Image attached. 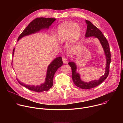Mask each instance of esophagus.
I'll use <instances>...</instances> for the list:
<instances>
[{"label": "esophagus", "mask_w": 123, "mask_h": 123, "mask_svg": "<svg viewBox=\"0 0 123 123\" xmlns=\"http://www.w3.org/2000/svg\"><path fill=\"white\" fill-rule=\"evenodd\" d=\"M62 60H63V62L64 63H67L68 62V59L67 58V57L64 56L62 57Z\"/></svg>", "instance_id": "1"}]
</instances>
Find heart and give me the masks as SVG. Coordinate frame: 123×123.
<instances>
[{
    "label": "heart",
    "mask_w": 123,
    "mask_h": 123,
    "mask_svg": "<svg viewBox=\"0 0 123 123\" xmlns=\"http://www.w3.org/2000/svg\"><path fill=\"white\" fill-rule=\"evenodd\" d=\"M82 30L81 26L71 21H66L60 24L58 27L57 39L63 43L69 39L72 44H74L80 39Z\"/></svg>",
    "instance_id": "obj_1"
}]
</instances>
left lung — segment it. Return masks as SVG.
Segmentation results:
<instances>
[{"label":"left lung","instance_id":"1","mask_svg":"<svg viewBox=\"0 0 123 123\" xmlns=\"http://www.w3.org/2000/svg\"><path fill=\"white\" fill-rule=\"evenodd\" d=\"M86 22L87 24V29L85 37L87 38L93 37L99 39L104 49L107 60L106 68L105 69V74L102 76L99 80H95L89 83L85 82L81 80L80 74L76 72V66L75 63L74 62L72 61H69L68 62V65L72 68V78L74 84L77 87H79L81 89L87 90L92 89L93 87L98 86L108 77L109 74L110 65L111 61V54L108 41L106 38L104 36L101 31L93 25L91 21L86 20Z\"/></svg>","mask_w":123,"mask_h":123}]
</instances>
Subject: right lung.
<instances>
[{"label": "right lung", "instance_id": "1", "mask_svg": "<svg viewBox=\"0 0 123 123\" xmlns=\"http://www.w3.org/2000/svg\"><path fill=\"white\" fill-rule=\"evenodd\" d=\"M55 18H45V17H38V18H36L30 22L28 26L24 29V30L19 36L17 41H18L20 38L25 36L38 32L41 30L44 29H48L49 27L52 24V23L55 21ZM14 51V48L12 51V56H13ZM62 65L63 61L61 57H58L52 61L48 67L45 81L40 86H34L33 85H26L20 82L18 80H17V81L21 85L33 92H40L44 91H48L53 86V78L55 72L57 69L59 68Z\"/></svg>", "mask_w": 123, "mask_h": 123}]
</instances>
